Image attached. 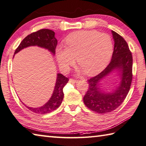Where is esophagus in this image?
<instances>
[{
  "label": "esophagus",
  "instance_id": "1",
  "mask_svg": "<svg viewBox=\"0 0 146 146\" xmlns=\"http://www.w3.org/2000/svg\"><path fill=\"white\" fill-rule=\"evenodd\" d=\"M77 82H78V80H74V79L70 78V80H69V83H77Z\"/></svg>",
  "mask_w": 146,
  "mask_h": 146
}]
</instances>
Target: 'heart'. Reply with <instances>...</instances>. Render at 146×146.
I'll return each mask as SVG.
<instances>
[{"mask_svg": "<svg viewBox=\"0 0 146 146\" xmlns=\"http://www.w3.org/2000/svg\"><path fill=\"white\" fill-rule=\"evenodd\" d=\"M113 54L110 36L97 31H79L66 38L65 47H58L56 58L63 70L77 62L86 74L95 75L108 65Z\"/></svg>", "mask_w": 146, "mask_h": 146, "instance_id": "b5f03b06", "label": "heart"}]
</instances>
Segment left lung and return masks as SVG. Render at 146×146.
Returning a JSON list of instances; mask_svg holds the SVG:
<instances>
[{
  "label": "left lung",
  "mask_w": 146,
  "mask_h": 146,
  "mask_svg": "<svg viewBox=\"0 0 146 146\" xmlns=\"http://www.w3.org/2000/svg\"><path fill=\"white\" fill-rule=\"evenodd\" d=\"M111 33L115 43L110 63L98 75L88 80V90L83 98L86 106L98 113L111 112L123 103L129 91L133 78V57L128 45L118 33L113 31ZM114 70L120 72V85L113 93H104L98 84L102 78Z\"/></svg>",
  "instance_id": "obj_1"
}]
</instances>
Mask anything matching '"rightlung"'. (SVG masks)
Segmentation results:
<instances>
[{"instance_id": "obj_1", "label": "right lung", "mask_w": 146, "mask_h": 146, "mask_svg": "<svg viewBox=\"0 0 146 146\" xmlns=\"http://www.w3.org/2000/svg\"><path fill=\"white\" fill-rule=\"evenodd\" d=\"M54 35L55 33L53 31L47 29H40L36 32L27 35L22 41L19 47L15 50V54L19 52L20 50L25 47L37 45L47 48L53 54H55L58 41L55 38ZM68 78L65 77L61 74H58L54 90L49 101L44 105L39 108H31L27 106L26 107L29 110L38 114H46L55 110L62 103L64 96L63 89L68 83Z\"/></svg>"}]
</instances>
